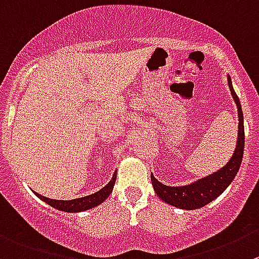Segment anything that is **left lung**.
<instances>
[{
    "label": "left lung",
    "instance_id": "1",
    "mask_svg": "<svg viewBox=\"0 0 259 259\" xmlns=\"http://www.w3.org/2000/svg\"><path fill=\"white\" fill-rule=\"evenodd\" d=\"M228 83L230 88V93L233 95V99L238 108V140H236V147L233 156L229 160L228 164L219 169L218 171L212 173L211 176L205 178L198 179L188 186L182 187H170L165 186L161 182L157 181L151 174V183L154 187L155 193L161 198L162 201L169 203L170 206L184 210H196V208L203 207L211 201L218 198L224 191L229 187V184L233 182L238 173L240 164H242L243 152H244V120H243V110L239 98L234 91L233 83H231L230 76L228 75Z\"/></svg>",
    "mask_w": 259,
    "mask_h": 259
}]
</instances>
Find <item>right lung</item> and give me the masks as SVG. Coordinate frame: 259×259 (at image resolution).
Listing matches in <instances>:
<instances>
[{"label": "right lung", "mask_w": 259, "mask_h": 259, "mask_svg": "<svg viewBox=\"0 0 259 259\" xmlns=\"http://www.w3.org/2000/svg\"><path fill=\"white\" fill-rule=\"evenodd\" d=\"M115 179H117V171H114V174H113L109 183H108L105 187H103L100 191L95 192V193L90 194V196L80 197V198L70 199V201L47 198V197L38 194L36 192H34V193H35L41 201L48 203V205L52 206V207L57 208V210L65 211V212H81V211H86L89 210V208L97 207V206H99L102 202H104L105 199L109 197V194L112 193L113 187H114V183H115Z\"/></svg>", "instance_id": "add662e5"}]
</instances>
